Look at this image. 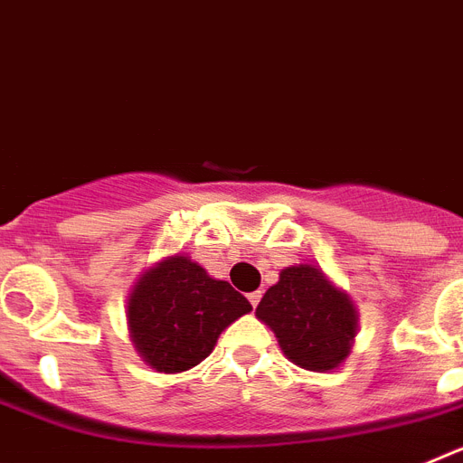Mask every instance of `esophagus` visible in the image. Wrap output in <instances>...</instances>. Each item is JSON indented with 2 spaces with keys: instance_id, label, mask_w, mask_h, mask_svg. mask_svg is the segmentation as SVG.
<instances>
[{
  "instance_id": "obj_1",
  "label": "esophagus",
  "mask_w": 463,
  "mask_h": 463,
  "mask_svg": "<svg viewBox=\"0 0 463 463\" xmlns=\"http://www.w3.org/2000/svg\"><path fill=\"white\" fill-rule=\"evenodd\" d=\"M260 298H261L260 289H257V292L248 294V301H250V304H252V308H257V304H260Z\"/></svg>"
}]
</instances>
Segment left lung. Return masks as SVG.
<instances>
[{
	"instance_id": "left-lung-1",
	"label": "left lung",
	"mask_w": 463,
	"mask_h": 463,
	"mask_svg": "<svg viewBox=\"0 0 463 463\" xmlns=\"http://www.w3.org/2000/svg\"><path fill=\"white\" fill-rule=\"evenodd\" d=\"M257 317L278 336L282 353L308 371H331L350 354L357 315L343 292L310 264L282 269Z\"/></svg>"
}]
</instances>
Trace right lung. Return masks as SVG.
I'll return each mask as SVG.
<instances>
[{
  "instance_id": "obj_1",
  "label": "right lung",
  "mask_w": 463,
  "mask_h": 463,
  "mask_svg": "<svg viewBox=\"0 0 463 463\" xmlns=\"http://www.w3.org/2000/svg\"><path fill=\"white\" fill-rule=\"evenodd\" d=\"M250 301L187 257L159 261L129 297V326L141 357L162 373H181L206 359L218 336Z\"/></svg>"
}]
</instances>
